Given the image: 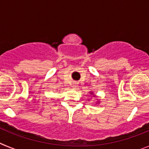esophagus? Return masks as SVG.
<instances>
[{
	"instance_id": "1",
	"label": "esophagus",
	"mask_w": 149,
	"mask_h": 149,
	"mask_svg": "<svg viewBox=\"0 0 149 149\" xmlns=\"http://www.w3.org/2000/svg\"><path fill=\"white\" fill-rule=\"evenodd\" d=\"M77 83H74V84H73V85H72V87H73V88H76V87H77Z\"/></svg>"
}]
</instances>
